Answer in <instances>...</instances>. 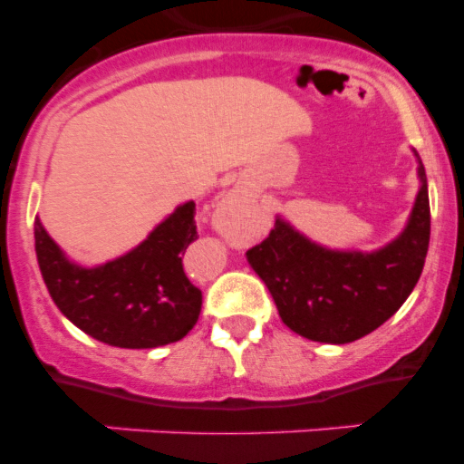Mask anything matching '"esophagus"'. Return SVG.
Returning <instances> with one entry per match:
<instances>
[{"mask_svg": "<svg viewBox=\"0 0 464 464\" xmlns=\"http://www.w3.org/2000/svg\"><path fill=\"white\" fill-rule=\"evenodd\" d=\"M241 202H246L244 188H232V190L225 195V204H241Z\"/></svg>", "mask_w": 464, "mask_h": 464, "instance_id": "34e87169", "label": "esophagus"}]
</instances>
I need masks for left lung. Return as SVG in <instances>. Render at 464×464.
<instances>
[{"mask_svg": "<svg viewBox=\"0 0 464 464\" xmlns=\"http://www.w3.org/2000/svg\"><path fill=\"white\" fill-rule=\"evenodd\" d=\"M413 155L420 181L416 202L404 229L376 251L327 248L276 216L267 239L246 253L281 321L299 337L355 342L383 325L416 288L430 244V199L425 167Z\"/></svg>", "mask_w": 464, "mask_h": 464, "instance_id": "8db88e82", "label": "left lung"}]
</instances>
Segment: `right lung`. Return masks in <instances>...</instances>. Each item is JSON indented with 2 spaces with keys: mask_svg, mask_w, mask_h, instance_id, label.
Listing matches in <instances>:
<instances>
[{
  "mask_svg": "<svg viewBox=\"0 0 464 464\" xmlns=\"http://www.w3.org/2000/svg\"><path fill=\"white\" fill-rule=\"evenodd\" d=\"M197 239L195 202H183L125 256L83 267L53 241L39 216L34 248L57 309L92 339L118 348H158L183 339L202 311V290L183 274Z\"/></svg>",
  "mask_w": 464,
  "mask_h": 464,
  "instance_id": "add662e5",
  "label": "right lung"
}]
</instances>
